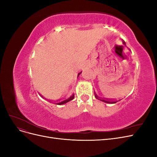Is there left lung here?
Instances as JSON below:
<instances>
[{
	"mask_svg": "<svg viewBox=\"0 0 157 157\" xmlns=\"http://www.w3.org/2000/svg\"><path fill=\"white\" fill-rule=\"evenodd\" d=\"M94 95H95V97H96V99H99V100H100L103 102H105V103H117V101H116V100H111V99H103L100 97H99L97 96V94L96 93H94Z\"/></svg>",
	"mask_w": 157,
	"mask_h": 157,
	"instance_id": "8db88e82",
	"label": "left lung"
}]
</instances>
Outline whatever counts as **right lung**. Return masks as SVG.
Wrapping results in <instances>:
<instances>
[{
    "mask_svg": "<svg viewBox=\"0 0 157 157\" xmlns=\"http://www.w3.org/2000/svg\"><path fill=\"white\" fill-rule=\"evenodd\" d=\"M82 72H80V73H78V76H79V75ZM74 97H75V95L74 94H73L72 96H71L70 98H69L68 99H65V100H63V101H58V102H56V104H57V105H63V104H65V103H67V102H69V101H71V100H73V99H74Z\"/></svg>",
    "mask_w": 157,
    "mask_h": 157,
    "instance_id": "1",
    "label": "right lung"
}]
</instances>
